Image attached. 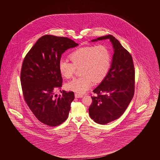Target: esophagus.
Listing matches in <instances>:
<instances>
[{
	"label": "esophagus",
	"mask_w": 160,
	"mask_h": 160,
	"mask_svg": "<svg viewBox=\"0 0 160 160\" xmlns=\"http://www.w3.org/2000/svg\"><path fill=\"white\" fill-rule=\"evenodd\" d=\"M83 97V96L82 95H81V94H79V93H75V97H76V98H82Z\"/></svg>",
	"instance_id": "34e87169"
}]
</instances>
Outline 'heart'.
I'll use <instances>...</instances> for the list:
<instances>
[{"label":"heart","mask_w":160,"mask_h":160,"mask_svg":"<svg viewBox=\"0 0 160 160\" xmlns=\"http://www.w3.org/2000/svg\"><path fill=\"white\" fill-rule=\"evenodd\" d=\"M72 62L61 59L59 69L61 75L66 78L74 76L76 69L80 68L81 76L74 78L65 84L71 91L83 93L94 83L102 82L107 76L111 65V54L104 45L87 46L80 48L69 55Z\"/></svg>","instance_id":"heart-1"}]
</instances>
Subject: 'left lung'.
<instances>
[{"label":"left lung","instance_id":"obj_1","mask_svg":"<svg viewBox=\"0 0 160 160\" xmlns=\"http://www.w3.org/2000/svg\"><path fill=\"white\" fill-rule=\"evenodd\" d=\"M110 39L114 48L111 67L106 77L93 92L89 116L96 123L105 125L118 119L125 112L133 98L135 70L129 52L113 36L108 35L92 40Z\"/></svg>","mask_w":160,"mask_h":160}]
</instances>
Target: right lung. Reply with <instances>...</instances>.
Returning <instances> with one entry per match:
<instances>
[{
    "label": "right lung",
    "mask_w": 160,
    "mask_h": 160,
    "mask_svg": "<svg viewBox=\"0 0 160 160\" xmlns=\"http://www.w3.org/2000/svg\"><path fill=\"white\" fill-rule=\"evenodd\" d=\"M78 45L67 37L46 35L38 39L24 59L20 73L24 99L47 125H59L68 118L74 92L62 91L59 96L54 93L62 85L59 69L62 54Z\"/></svg>",
    "instance_id": "obj_1"
}]
</instances>
